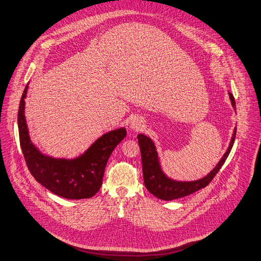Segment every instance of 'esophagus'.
I'll return each instance as SVG.
<instances>
[{"label":"esophagus","instance_id":"34e87169","mask_svg":"<svg viewBox=\"0 0 261 261\" xmlns=\"http://www.w3.org/2000/svg\"><path fill=\"white\" fill-rule=\"evenodd\" d=\"M142 119L141 118H133L132 120H131V123H130V127L133 129V130H136V131H138V130H140L141 129V127H142Z\"/></svg>","mask_w":261,"mask_h":261}]
</instances>
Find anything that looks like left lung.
<instances>
[{"mask_svg":"<svg viewBox=\"0 0 261 261\" xmlns=\"http://www.w3.org/2000/svg\"><path fill=\"white\" fill-rule=\"evenodd\" d=\"M229 98L231 100L233 109H236V101L233 95L229 92ZM237 128L233 130L232 138H231L229 147L227 151L224 153L223 158L219 160L216 167L211 171L206 176L203 178H200L197 180L191 181H178L175 179H172L168 177L165 173H163L160 162L158 152L156 150V146L153 142L144 134H139L138 142L141 149V156H142V168H143V177H144V185L146 189L152 194L155 197L171 201L174 199L186 197L188 195L194 194V192L206 187L214 176L217 174L220 168L223 167L226 159L228 158L231 148L233 146L234 139H236Z\"/></svg>","mask_w":261,"mask_h":261,"instance_id":"left-lung-1","label":"left lung"}]
</instances>
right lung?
<instances>
[{"mask_svg":"<svg viewBox=\"0 0 261 261\" xmlns=\"http://www.w3.org/2000/svg\"><path fill=\"white\" fill-rule=\"evenodd\" d=\"M28 85L19 104L18 129L29 171L40 184L57 196L75 200L93 197L102 186L104 170L111 153L125 138L127 130L119 128L103 134L83 155L75 159L46 156L33 145L29 137L24 116Z\"/></svg>","mask_w":261,"mask_h":261,"instance_id":"obj_1","label":"right lung"}]
</instances>
